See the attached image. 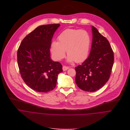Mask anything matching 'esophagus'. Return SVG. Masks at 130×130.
<instances>
[{"label":"esophagus","instance_id":"obj_1","mask_svg":"<svg viewBox=\"0 0 130 130\" xmlns=\"http://www.w3.org/2000/svg\"><path fill=\"white\" fill-rule=\"evenodd\" d=\"M69 69V67H67V66H64L62 67V70H63V71H67V70H68Z\"/></svg>","mask_w":130,"mask_h":130}]
</instances>
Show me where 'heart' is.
<instances>
[{
  "label": "heart",
  "instance_id": "obj_1",
  "mask_svg": "<svg viewBox=\"0 0 130 130\" xmlns=\"http://www.w3.org/2000/svg\"><path fill=\"white\" fill-rule=\"evenodd\" d=\"M57 39L58 42L53 41L50 46L53 57L56 61L64 57L66 51L70 62H80L87 58L91 45V37L87 31L68 28L58 35Z\"/></svg>",
  "mask_w": 130,
  "mask_h": 130
}]
</instances>
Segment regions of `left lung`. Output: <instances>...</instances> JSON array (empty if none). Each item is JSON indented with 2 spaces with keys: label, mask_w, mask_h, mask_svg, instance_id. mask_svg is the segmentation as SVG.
I'll return each instance as SVG.
<instances>
[{
  "label": "left lung",
  "mask_w": 130,
  "mask_h": 130,
  "mask_svg": "<svg viewBox=\"0 0 130 130\" xmlns=\"http://www.w3.org/2000/svg\"><path fill=\"white\" fill-rule=\"evenodd\" d=\"M93 41L90 54L75 68V83L81 90L93 92L108 81L113 64V52L108 39L92 26Z\"/></svg>",
  "instance_id": "obj_1"
}]
</instances>
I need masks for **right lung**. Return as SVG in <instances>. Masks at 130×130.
<instances>
[{
    "label": "right lung",
    "instance_id": "1",
    "mask_svg": "<svg viewBox=\"0 0 130 130\" xmlns=\"http://www.w3.org/2000/svg\"><path fill=\"white\" fill-rule=\"evenodd\" d=\"M59 24L40 25L22 40L18 50V63L21 76L31 89L47 93L56 87L57 76L62 72L59 62L51 59L50 46Z\"/></svg>",
    "mask_w": 130,
    "mask_h": 130
}]
</instances>
